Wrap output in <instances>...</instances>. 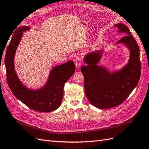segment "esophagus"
Masks as SVG:
<instances>
[{
  "mask_svg": "<svg viewBox=\"0 0 149 149\" xmlns=\"http://www.w3.org/2000/svg\"><path fill=\"white\" fill-rule=\"evenodd\" d=\"M74 62H75V67L77 68H79L81 67V65L82 64V60H81V58L79 56L76 57L74 60Z\"/></svg>",
  "mask_w": 149,
  "mask_h": 149,
  "instance_id": "34e87169",
  "label": "esophagus"
}]
</instances>
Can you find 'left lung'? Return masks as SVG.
I'll return each instance as SVG.
<instances>
[{
    "instance_id": "1",
    "label": "left lung",
    "mask_w": 149,
    "mask_h": 149,
    "mask_svg": "<svg viewBox=\"0 0 149 149\" xmlns=\"http://www.w3.org/2000/svg\"><path fill=\"white\" fill-rule=\"evenodd\" d=\"M114 26L119 29L118 33L126 35L117 44L124 45L128 49V62L120 70L111 72L97 65L103 53L98 50L86 54L84 58L86 65L81 67L86 97L100 109L116 107L123 103L139 83L141 74L138 44L125 24L118 23Z\"/></svg>"
}]
</instances>
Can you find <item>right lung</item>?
Masks as SVG:
<instances>
[{"label":"right lung","mask_w":149,"mask_h":149,"mask_svg":"<svg viewBox=\"0 0 149 149\" xmlns=\"http://www.w3.org/2000/svg\"><path fill=\"white\" fill-rule=\"evenodd\" d=\"M29 29L27 26L18 28L7 47L5 56L7 83L14 96L29 108L40 112L53 111L62 103L64 84L74 74L75 64L70 60L53 67L47 82L40 89H31L23 85L15 70L14 56L23 32Z\"/></svg>","instance_id":"1"}]
</instances>
